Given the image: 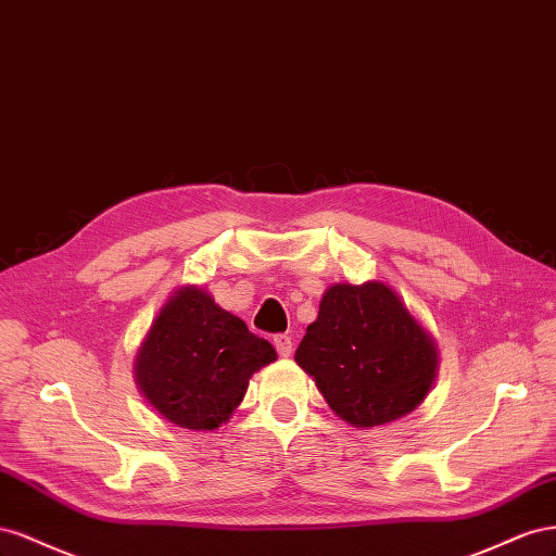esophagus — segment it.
I'll list each match as a JSON object with an SVG mask.
<instances>
[{"instance_id":"1","label":"esophagus","mask_w":556,"mask_h":556,"mask_svg":"<svg viewBox=\"0 0 556 556\" xmlns=\"http://www.w3.org/2000/svg\"><path fill=\"white\" fill-rule=\"evenodd\" d=\"M275 349L279 352V356H291L293 354V340L289 336H283V332H279V336H275Z\"/></svg>"}]
</instances>
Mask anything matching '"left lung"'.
<instances>
[{"label": "left lung", "instance_id": "8db88e82", "mask_svg": "<svg viewBox=\"0 0 556 556\" xmlns=\"http://www.w3.org/2000/svg\"><path fill=\"white\" fill-rule=\"evenodd\" d=\"M326 403L356 428L382 426L415 409L433 384V340L389 287L336 283L295 349Z\"/></svg>", "mask_w": 556, "mask_h": 556}]
</instances>
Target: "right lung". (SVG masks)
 Segmentation results:
<instances>
[{
	"instance_id": "obj_1",
	"label": "right lung",
	"mask_w": 556,
	"mask_h": 556,
	"mask_svg": "<svg viewBox=\"0 0 556 556\" xmlns=\"http://www.w3.org/2000/svg\"><path fill=\"white\" fill-rule=\"evenodd\" d=\"M275 346L220 309L202 289H181L157 314L137 354V382L172 424L214 431L242 403L249 377Z\"/></svg>"
}]
</instances>
